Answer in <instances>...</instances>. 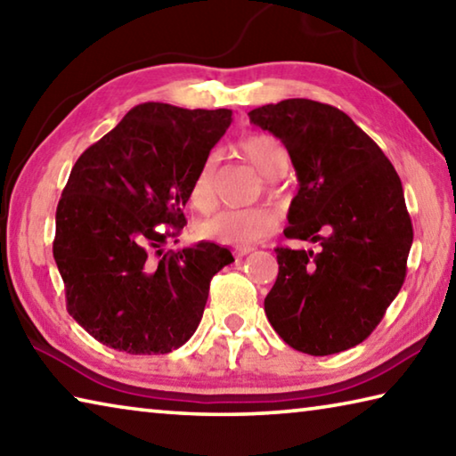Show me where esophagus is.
<instances>
[{
    "instance_id": "esophagus-1",
    "label": "esophagus",
    "mask_w": 456,
    "mask_h": 456,
    "mask_svg": "<svg viewBox=\"0 0 456 456\" xmlns=\"http://www.w3.org/2000/svg\"><path fill=\"white\" fill-rule=\"evenodd\" d=\"M253 251V247H235V257H243V256H247V253H251Z\"/></svg>"
}]
</instances>
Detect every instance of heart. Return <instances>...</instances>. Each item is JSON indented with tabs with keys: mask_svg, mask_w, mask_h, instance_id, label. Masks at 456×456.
<instances>
[{
	"mask_svg": "<svg viewBox=\"0 0 456 456\" xmlns=\"http://www.w3.org/2000/svg\"><path fill=\"white\" fill-rule=\"evenodd\" d=\"M237 151L265 179H275L289 167V154L280 138L272 134H251L239 142ZM191 203L199 211H211L217 205V159L209 157L200 165L191 187ZM277 215L269 207L256 209H227L200 223L199 233L205 239L233 247H251L272 235Z\"/></svg>",
	"mask_w": 456,
	"mask_h": 456,
	"instance_id": "obj_1",
	"label": "heart"
}]
</instances>
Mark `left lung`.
I'll list each match as a JSON object with an SVG mask.
<instances>
[{
  "instance_id": "8db88e82",
  "label": "left lung",
  "mask_w": 456,
  "mask_h": 456,
  "mask_svg": "<svg viewBox=\"0 0 456 456\" xmlns=\"http://www.w3.org/2000/svg\"><path fill=\"white\" fill-rule=\"evenodd\" d=\"M280 138L297 175L285 237L320 251L277 247L280 273L265 315L285 344L312 356L354 348L372 334L406 277L412 223L400 176L338 108L289 98L249 112Z\"/></svg>"
}]
</instances>
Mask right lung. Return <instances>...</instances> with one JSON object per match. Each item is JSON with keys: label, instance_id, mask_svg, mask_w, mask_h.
<instances>
[{"label": "right lung", "instance_id": "obj_1", "mask_svg": "<svg viewBox=\"0 0 456 456\" xmlns=\"http://www.w3.org/2000/svg\"><path fill=\"white\" fill-rule=\"evenodd\" d=\"M231 114L138 104L72 167L53 259L68 312L108 348L138 356L179 348L203 318L213 275L235 261L211 241L148 256L167 241L154 227L187 223L192 181Z\"/></svg>", "mask_w": 456, "mask_h": 456}]
</instances>
